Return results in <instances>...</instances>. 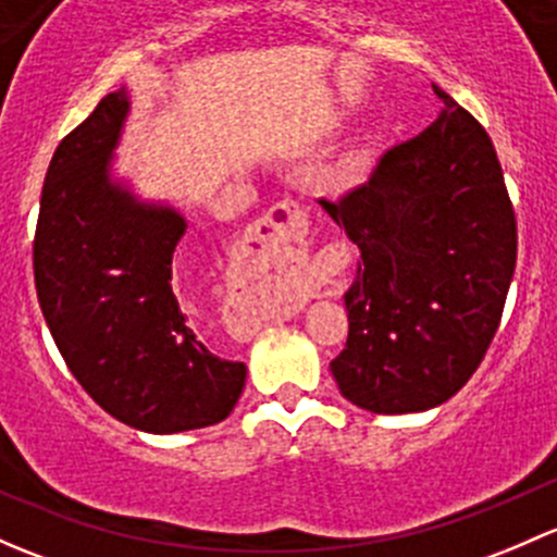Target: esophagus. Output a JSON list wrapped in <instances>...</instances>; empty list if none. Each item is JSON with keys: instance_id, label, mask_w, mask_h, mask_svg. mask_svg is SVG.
Listing matches in <instances>:
<instances>
[{"instance_id": "1", "label": "esophagus", "mask_w": 557, "mask_h": 557, "mask_svg": "<svg viewBox=\"0 0 557 557\" xmlns=\"http://www.w3.org/2000/svg\"><path fill=\"white\" fill-rule=\"evenodd\" d=\"M306 236L308 214L295 200H284V203L273 206L271 214L257 222V238L271 240L273 249H292L295 244H302Z\"/></svg>"}]
</instances>
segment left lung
<instances>
[{
  "label": "left lung",
  "mask_w": 557,
  "mask_h": 557,
  "mask_svg": "<svg viewBox=\"0 0 557 557\" xmlns=\"http://www.w3.org/2000/svg\"><path fill=\"white\" fill-rule=\"evenodd\" d=\"M437 120L381 158L326 214L362 251L346 292L348 341L330 370L348 403L381 416L448 403L502 321L518 225L483 125L445 90Z\"/></svg>",
  "instance_id": "8db88e82"
}]
</instances>
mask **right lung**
<instances>
[{"mask_svg":"<svg viewBox=\"0 0 557 557\" xmlns=\"http://www.w3.org/2000/svg\"><path fill=\"white\" fill-rule=\"evenodd\" d=\"M128 112V90L104 96L50 160L34 236L39 308L109 416L150 434L214 426L236 407L246 364L206 348L174 289L185 216L112 174Z\"/></svg>","mask_w":557,"mask_h":557,"instance_id":"1","label":"right lung"}]
</instances>
